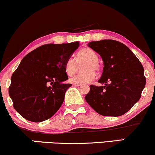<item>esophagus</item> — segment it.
I'll list each match as a JSON object with an SVG mask.
<instances>
[{
	"instance_id": "1",
	"label": "esophagus",
	"mask_w": 155,
	"mask_h": 155,
	"mask_svg": "<svg viewBox=\"0 0 155 155\" xmlns=\"http://www.w3.org/2000/svg\"><path fill=\"white\" fill-rule=\"evenodd\" d=\"M73 85H75V86H81V84H79V83H73Z\"/></svg>"
}]
</instances>
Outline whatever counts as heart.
I'll list each match as a JSON object with an SVG mask.
<instances>
[{
	"label": "heart",
	"mask_w": 155,
	"mask_h": 155,
	"mask_svg": "<svg viewBox=\"0 0 155 155\" xmlns=\"http://www.w3.org/2000/svg\"><path fill=\"white\" fill-rule=\"evenodd\" d=\"M98 55L90 48H83L78 52L76 60L70 57L64 63V70L68 75L71 76L77 71L78 64H83V73H80L70 78L69 81L72 83H88L95 79V71L99 70Z\"/></svg>",
	"instance_id": "b5f03b06"
}]
</instances>
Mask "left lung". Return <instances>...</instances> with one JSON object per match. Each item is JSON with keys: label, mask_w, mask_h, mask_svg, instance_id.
<instances>
[{"label": "left lung", "mask_w": 155, "mask_h": 155, "mask_svg": "<svg viewBox=\"0 0 155 155\" xmlns=\"http://www.w3.org/2000/svg\"><path fill=\"white\" fill-rule=\"evenodd\" d=\"M87 46L104 62L98 83L91 85L85 99L98 114L120 116L129 111L140 99L146 84L144 68L129 47L115 40L91 41Z\"/></svg>", "instance_id": "8db88e82"}]
</instances>
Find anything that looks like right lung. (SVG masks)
Here are the masks:
<instances>
[{"label":"right lung","mask_w":155,"mask_h":155,"mask_svg":"<svg viewBox=\"0 0 155 155\" xmlns=\"http://www.w3.org/2000/svg\"><path fill=\"white\" fill-rule=\"evenodd\" d=\"M79 45L78 41L45 45L22 59L8 88L13 108L21 116L41 122L59 110L72 85L64 83L68 79L64 63Z\"/></svg>","instance_id":"add662e5"}]
</instances>
